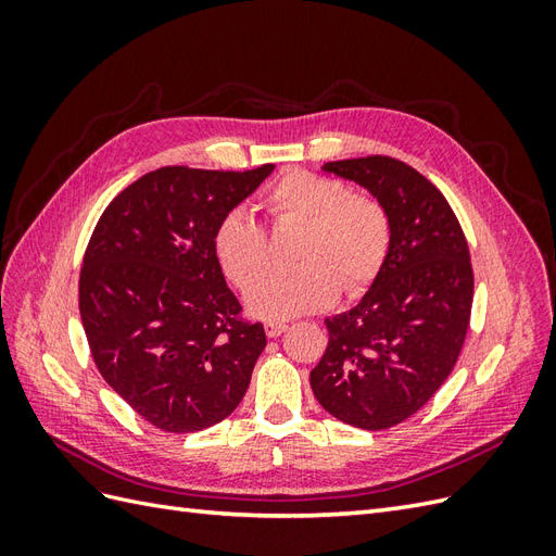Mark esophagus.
<instances>
[{
    "label": "esophagus",
    "mask_w": 556,
    "mask_h": 556,
    "mask_svg": "<svg viewBox=\"0 0 556 556\" xmlns=\"http://www.w3.org/2000/svg\"><path fill=\"white\" fill-rule=\"evenodd\" d=\"M264 331L268 339H278L280 333L288 331V323H280V319H268V323H264Z\"/></svg>",
    "instance_id": "esophagus-1"
}]
</instances>
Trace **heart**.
<instances>
[{"instance_id": "b5f03b06", "label": "heart", "mask_w": 556, "mask_h": 556, "mask_svg": "<svg viewBox=\"0 0 556 556\" xmlns=\"http://www.w3.org/2000/svg\"><path fill=\"white\" fill-rule=\"evenodd\" d=\"M268 220L299 225L292 271H271L262 225L243 208L223 213L213 229V255L223 274L245 290V306L266 319L323 311L339 299L364 294L382 274L392 248L390 213L371 194L350 192L339 178L288 172L264 194Z\"/></svg>"}]
</instances>
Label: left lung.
<instances>
[{
    "instance_id": "obj_1",
    "label": "left lung",
    "mask_w": 556,
    "mask_h": 556,
    "mask_svg": "<svg viewBox=\"0 0 556 556\" xmlns=\"http://www.w3.org/2000/svg\"><path fill=\"white\" fill-rule=\"evenodd\" d=\"M390 213L392 248L359 304L325 319L329 343L311 371L313 394L345 425H401L439 392L466 341L473 266L457 215L406 162L368 155L327 162Z\"/></svg>"
}]
</instances>
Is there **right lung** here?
<instances>
[{"label":"right lung","instance_id":"right-lung-1","mask_svg":"<svg viewBox=\"0 0 556 556\" xmlns=\"http://www.w3.org/2000/svg\"><path fill=\"white\" fill-rule=\"evenodd\" d=\"M274 172L162 166L99 217L78 308L99 374L146 422L192 433L239 406L266 348L213 255V229Z\"/></svg>","mask_w":556,"mask_h":556}]
</instances>
